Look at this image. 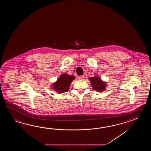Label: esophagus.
Wrapping results in <instances>:
<instances>
[{
	"label": "esophagus",
	"instance_id": "esophagus-1",
	"mask_svg": "<svg viewBox=\"0 0 151 151\" xmlns=\"http://www.w3.org/2000/svg\"><path fill=\"white\" fill-rule=\"evenodd\" d=\"M85 78V77L83 76H78V79H80V80H83V78Z\"/></svg>",
	"mask_w": 151,
	"mask_h": 151
}]
</instances>
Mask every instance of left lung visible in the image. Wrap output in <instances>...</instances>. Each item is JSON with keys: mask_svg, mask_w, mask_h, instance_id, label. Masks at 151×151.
<instances>
[{"mask_svg": "<svg viewBox=\"0 0 151 151\" xmlns=\"http://www.w3.org/2000/svg\"><path fill=\"white\" fill-rule=\"evenodd\" d=\"M91 84L94 90L99 92H102L107 87V83L102 80L98 76L89 78Z\"/></svg>", "mask_w": 151, "mask_h": 151, "instance_id": "left-lung-1", "label": "left lung"}]
</instances>
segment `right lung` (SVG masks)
<instances>
[{
  "label": "right lung",
  "mask_w": 151,
  "mask_h": 151,
  "mask_svg": "<svg viewBox=\"0 0 151 151\" xmlns=\"http://www.w3.org/2000/svg\"><path fill=\"white\" fill-rule=\"evenodd\" d=\"M73 75H68L67 73L61 74L57 81L52 83V88L55 92L58 93H64L68 91L72 81L75 79Z\"/></svg>",
  "instance_id": "1"
}]
</instances>
